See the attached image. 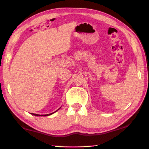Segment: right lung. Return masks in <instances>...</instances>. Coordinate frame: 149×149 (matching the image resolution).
<instances>
[{"mask_svg":"<svg viewBox=\"0 0 149 149\" xmlns=\"http://www.w3.org/2000/svg\"><path fill=\"white\" fill-rule=\"evenodd\" d=\"M57 111V110H56ZM53 113H54V112H52V113H51V114H45V115H39V114H33V115H34V116H50V115H51V114H53Z\"/></svg>","mask_w":149,"mask_h":149,"instance_id":"add662e5","label":"right lung"}]
</instances>
